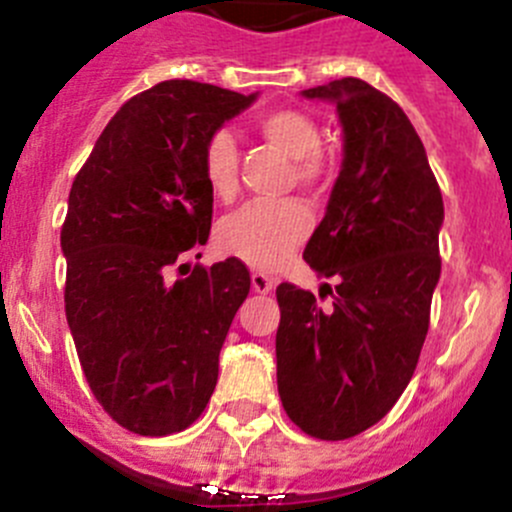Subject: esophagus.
<instances>
[{
  "label": "esophagus",
  "mask_w": 512,
  "mask_h": 512,
  "mask_svg": "<svg viewBox=\"0 0 512 512\" xmlns=\"http://www.w3.org/2000/svg\"><path fill=\"white\" fill-rule=\"evenodd\" d=\"M272 288H275V278H270V275H265V272L260 270L252 272V290H255V293H272Z\"/></svg>",
  "instance_id": "esophagus-1"
}]
</instances>
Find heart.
I'll return each instance as SVG.
<instances>
[{
	"label": "heart",
	"instance_id": "b5f03b06",
	"mask_svg": "<svg viewBox=\"0 0 512 512\" xmlns=\"http://www.w3.org/2000/svg\"><path fill=\"white\" fill-rule=\"evenodd\" d=\"M257 133L293 156L295 179L300 184H321L331 174V161L321 148V128L305 111L275 108L257 116ZM202 176L209 194L219 202H232L240 194V154L232 133L219 128L202 148ZM313 217L300 199L255 202L222 219L217 245L224 255L237 257L257 270H278L308 240Z\"/></svg>",
	"mask_w": 512,
	"mask_h": 512
}]
</instances>
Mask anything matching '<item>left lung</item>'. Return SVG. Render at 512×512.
<instances>
[{
  "mask_svg": "<svg viewBox=\"0 0 512 512\" xmlns=\"http://www.w3.org/2000/svg\"><path fill=\"white\" fill-rule=\"evenodd\" d=\"M336 103L343 169L305 262L336 280L333 308L280 283L278 391L315 439L356 437L389 414L417 369L442 270V191L407 113L361 78L303 90Z\"/></svg>",
  "mask_w": 512,
  "mask_h": 512,
  "instance_id": "left-lung-1",
  "label": "left lung"
}]
</instances>
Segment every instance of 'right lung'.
<instances>
[{
  "label": "right lung",
  "instance_id": "obj_1",
  "mask_svg": "<svg viewBox=\"0 0 512 512\" xmlns=\"http://www.w3.org/2000/svg\"><path fill=\"white\" fill-rule=\"evenodd\" d=\"M252 100L197 80L143 90L105 126L70 189L60 232L70 333L100 407L141 437L197 422L250 293L237 257L212 267L181 260L212 229L204 143ZM174 266L184 279L170 275Z\"/></svg>",
  "mask_w": 512,
  "mask_h": 512
}]
</instances>
